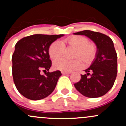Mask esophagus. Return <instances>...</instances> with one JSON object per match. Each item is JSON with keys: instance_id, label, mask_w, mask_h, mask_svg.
I'll use <instances>...</instances> for the list:
<instances>
[{"instance_id": "esophagus-1", "label": "esophagus", "mask_w": 126, "mask_h": 126, "mask_svg": "<svg viewBox=\"0 0 126 126\" xmlns=\"http://www.w3.org/2000/svg\"><path fill=\"white\" fill-rule=\"evenodd\" d=\"M62 73L63 75H66V74H71V72H63V71H62Z\"/></svg>"}]
</instances>
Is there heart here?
I'll return each instance as SVG.
<instances>
[{"label": "heart", "mask_w": 126, "mask_h": 126, "mask_svg": "<svg viewBox=\"0 0 126 126\" xmlns=\"http://www.w3.org/2000/svg\"><path fill=\"white\" fill-rule=\"evenodd\" d=\"M64 43L78 49L77 57H81L85 62L92 60L95 55V49L89 44L88 39L82 36H73L64 41ZM64 43L60 41H55L52 43L49 49L50 58L57 59L60 58L64 50ZM54 68L63 72H70L80 69L83 66V63L80 60L69 61L64 58H59L54 62Z\"/></svg>", "instance_id": "heart-1"}]
</instances>
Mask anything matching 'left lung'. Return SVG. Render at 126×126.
Masks as SVG:
<instances>
[{
  "mask_svg": "<svg viewBox=\"0 0 126 126\" xmlns=\"http://www.w3.org/2000/svg\"><path fill=\"white\" fill-rule=\"evenodd\" d=\"M73 34L87 36L97 48L94 59L74 87L86 97L96 98L104 96L112 88L117 74L118 57L113 42L107 35L91 30Z\"/></svg>",
  "mask_w": 126,
  "mask_h": 126,
  "instance_id": "8db88e82",
  "label": "left lung"
}]
</instances>
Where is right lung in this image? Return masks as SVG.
<instances>
[{
  "instance_id": "add662e5",
  "label": "right lung",
  "mask_w": 126,
  "mask_h": 126,
  "mask_svg": "<svg viewBox=\"0 0 126 126\" xmlns=\"http://www.w3.org/2000/svg\"><path fill=\"white\" fill-rule=\"evenodd\" d=\"M64 35L35 34L24 37L15 45L12 56L13 81L20 94L30 100H40L54 91L60 71L46 72L52 66L49 49L52 43Z\"/></svg>"
}]
</instances>
